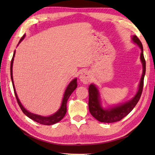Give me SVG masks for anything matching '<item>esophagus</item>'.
I'll use <instances>...</instances> for the list:
<instances>
[{"label": "esophagus", "instance_id": "esophagus-1", "mask_svg": "<svg viewBox=\"0 0 155 155\" xmlns=\"http://www.w3.org/2000/svg\"><path fill=\"white\" fill-rule=\"evenodd\" d=\"M91 74L90 72L86 71H83V72H81V74L80 75V81L83 83L84 84H88V83L91 82Z\"/></svg>", "mask_w": 155, "mask_h": 155}]
</instances>
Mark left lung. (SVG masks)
Returning a JSON list of instances; mask_svg holds the SVG:
<instances>
[{
    "instance_id": "8db88e82",
    "label": "left lung",
    "mask_w": 155,
    "mask_h": 155,
    "mask_svg": "<svg viewBox=\"0 0 155 155\" xmlns=\"http://www.w3.org/2000/svg\"><path fill=\"white\" fill-rule=\"evenodd\" d=\"M133 41L136 44L139 45L141 49L140 61L142 62L143 71L142 77L140 78L139 90L137 94L130 101L120 104L118 107H115L109 109H104L101 107L99 99V94L97 87L94 84H91L88 87V108L91 114L101 123H114V122L120 121L121 119L129 114L136 104L139 102L141 94L143 93V85H144V77L146 71V62L143 54V47L139 38L136 35L133 37Z\"/></svg>"
}]
</instances>
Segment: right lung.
<instances>
[{"instance_id":"obj_1","label":"right lung","mask_w":155,"mask_h":155,"mask_svg":"<svg viewBox=\"0 0 155 155\" xmlns=\"http://www.w3.org/2000/svg\"><path fill=\"white\" fill-rule=\"evenodd\" d=\"M25 37V35L22 36V38L20 39L18 44L23 40V39H24ZM15 54V51L14 52V54H13L11 62V77L12 86H13V88H14V92H15V97L16 98V101H17V103L19 105L20 108H21L22 111L23 112V113H24L25 115H27V116L28 118H30L31 119L35 120V122H37V123H40L41 124L51 125V124H54L55 123H58V122L61 120L62 118H63V117H64L66 113H67V103L68 98L71 96V94L72 93V92H73L77 87V78H74V80H72L70 83V84H68V86L67 87V89H66V91H65L63 99H62V102L61 107L60 108V109H59L57 112V113H54V114L51 115V116H49L47 117H42V116H40V115H37V114H35L33 113H30V112L27 111L24 107H23V106L21 103V102H20V101L18 99L17 94H16V91H15L14 83H13V79H12V64H13V61H14Z\"/></svg>"}]
</instances>
